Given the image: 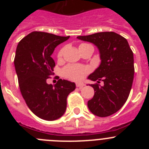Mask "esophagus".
<instances>
[{
	"label": "esophagus",
	"mask_w": 149,
	"mask_h": 149,
	"mask_svg": "<svg viewBox=\"0 0 149 149\" xmlns=\"http://www.w3.org/2000/svg\"><path fill=\"white\" fill-rule=\"evenodd\" d=\"M76 86L79 88H82L83 86H84V83H77L76 84Z\"/></svg>",
	"instance_id": "obj_1"
}]
</instances>
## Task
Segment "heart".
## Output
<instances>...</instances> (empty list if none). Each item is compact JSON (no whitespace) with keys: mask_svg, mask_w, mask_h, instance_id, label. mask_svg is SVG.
Segmentation results:
<instances>
[{"mask_svg":"<svg viewBox=\"0 0 149 149\" xmlns=\"http://www.w3.org/2000/svg\"><path fill=\"white\" fill-rule=\"evenodd\" d=\"M86 45L87 44H81L79 46V48ZM63 51H64V49L62 48L59 51L58 54H57V58L59 60H62V58H63ZM89 69L88 67L82 65H74V64L67 65L63 69V75L65 76L66 78L74 81H80L83 80L84 77H86V74L89 73Z\"/></svg>","mask_w":149,"mask_h":149,"instance_id":"heart-1","label":"heart"}]
</instances>
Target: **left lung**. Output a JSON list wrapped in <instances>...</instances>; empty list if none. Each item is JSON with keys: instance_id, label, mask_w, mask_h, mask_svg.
I'll list each match as a JSON object with an SVG mask.
<instances>
[{"instance_id": "left-lung-1", "label": "left lung", "mask_w": 149, "mask_h": 149, "mask_svg": "<svg viewBox=\"0 0 149 149\" xmlns=\"http://www.w3.org/2000/svg\"><path fill=\"white\" fill-rule=\"evenodd\" d=\"M77 39L89 42L98 48L101 64L88 79L95 91L88 101V107L94 115L106 117L115 113L128 98L134 75V54L127 39L114 32L96 33L80 36ZM103 81L104 85L98 84Z\"/></svg>"}]
</instances>
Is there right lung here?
Masks as SVG:
<instances>
[{"instance_id": "right-lung-1", "label": "right lung", "mask_w": 149, "mask_h": 149, "mask_svg": "<svg viewBox=\"0 0 149 149\" xmlns=\"http://www.w3.org/2000/svg\"><path fill=\"white\" fill-rule=\"evenodd\" d=\"M40 31L30 33L19 42L14 65L21 93L30 110L40 119L53 121L64 114L68 94L75 84L60 79L55 85L46 81L53 74L55 48L68 39Z\"/></svg>"}]
</instances>
